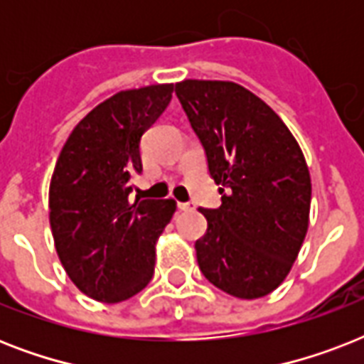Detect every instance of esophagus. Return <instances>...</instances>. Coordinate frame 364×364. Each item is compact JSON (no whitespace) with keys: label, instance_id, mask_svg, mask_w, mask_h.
I'll list each match as a JSON object with an SVG mask.
<instances>
[{"label":"esophagus","instance_id":"1","mask_svg":"<svg viewBox=\"0 0 364 364\" xmlns=\"http://www.w3.org/2000/svg\"><path fill=\"white\" fill-rule=\"evenodd\" d=\"M177 208H179V210H181V211H191L194 208V205L188 204V202H179V204H177Z\"/></svg>","mask_w":364,"mask_h":364}]
</instances>
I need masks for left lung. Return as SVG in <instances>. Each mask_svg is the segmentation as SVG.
Returning a JSON list of instances; mask_svg holds the SVG:
<instances>
[{"mask_svg":"<svg viewBox=\"0 0 364 364\" xmlns=\"http://www.w3.org/2000/svg\"><path fill=\"white\" fill-rule=\"evenodd\" d=\"M176 94L221 185V205L202 210L196 240L205 279L236 299H260L282 285L310 223L311 181L285 122L259 96L230 81L187 79Z\"/></svg>","mask_w":364,"mask_h":364,"instance_id":"1","label":"left lung"}]
</instances>
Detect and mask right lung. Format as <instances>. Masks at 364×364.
Here are the masks:
<instances>
[{
    "label": "right lung",
    "mask_w": 364,
    "mask_h": 364,
    "mask_svg": "<svg viewBox=\"0 0 364 364\" xmlns=\"http://www.w3.org/2000/svg\"><path fill=\"white\" fill-rule=\"evenodd\" d=\"M173 85L122 90L96 105L68 137L48 188V219L65 274L100 302L130 299L154 274V245L176 200L136 196L141 136L168 107Z\"/></svg>",
    "instance_id": "1"
}]
</instances>
